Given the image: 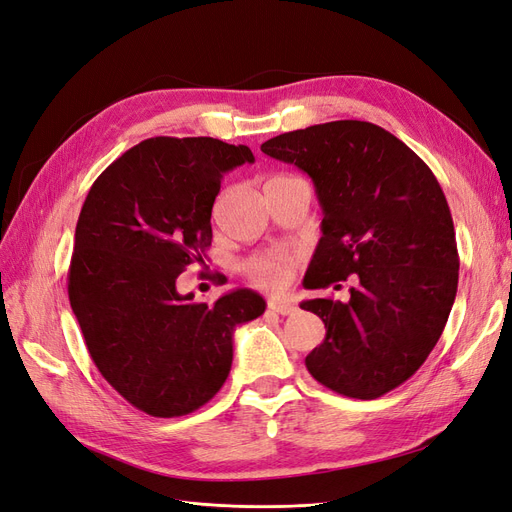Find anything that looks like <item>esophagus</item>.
<instances>
[{
    "label": "esophagus",
    "mask_w": 512,
    "mask_h": 512,
    "mask_svg": "<svg viewBox=\"0 0 512 512\" xmlns=\"http://www.w3.org/2000/svg\"><path fill=\"white\" fill-rule=\"evenodd\" d=\"M267 309H269V312H273V314L290 316V314L297 312V305H292V303L282 301V299H271V301L267 303Z\"/></svg>",
    "instance_id": "34e87169"
}]
</instances>
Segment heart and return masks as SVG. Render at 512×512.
<instances>
[{"label": "heart", "instance_id": "obj_1", "mask_svg": "<svg viewBox=\"0 0 512 512\" xmlns=\"http://www.w3.org/2000/svg\"><path fill=\"white\" fill-rule=\"evenodd\" d=\"M299 262H301L299 252L280 247V250H269V252L250 256L247 260H243L241 269H243V275L247 277V282L254 284L256 288L282 290L292 282L294 269L299 267Z\"/></svg>", "mask_w": 512, "mask_h": 512}]
</instances>
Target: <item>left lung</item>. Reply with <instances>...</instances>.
<instances>
[{"label": "left lung", "instance_id": "left-lung-1", "mask_svg": "<svg viewBox=\"0 0 512 512\" xmlns=\"http://www.w3.org/2000/svg\"><path fill=\"white\" fill-rule=\"evenodd\" d=\"M260 149L316 185L322 237L305 288L356 282L346 303H301L327 329L305 356L307 371L339 395L382 397L425 363L455 303L459 254L440 183L406 143L369 121L320 123Z\"/></svg>", "mask_w": 512, "mask_h": 512}]
</instances>
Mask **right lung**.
Segmentation results:
<instances>
[{
	"mask_svg": "<svg viewBox=\"0 0 512 512\" xmlns=\"http://www.w3.org/2000/svg\"><path fill=\"white\" fill-rule=\"evenodd\" d=\"M245 162H254L250 147L218 138H147L83 203L68 269L72 312L104 380L145 414L205 406L230 374L232 333L265 312L247 288L209 305L175 286L185 267L205 262L222 175Z\"/></svg>",
	"mask_w": 512,
	"mask_h": 512,
	"instance_id": "add662e5",
	"label": "right lung"
}]
</instances>
